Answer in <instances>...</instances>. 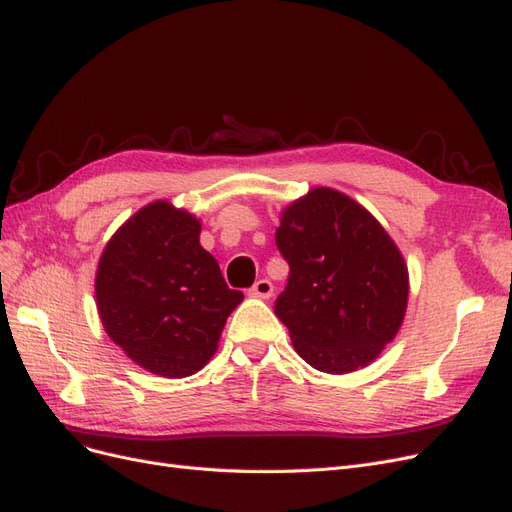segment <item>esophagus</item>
<instances>
[{
	"mask_svg": "<svg viewBox=\"0 0 512 512\" xmlns=\"http://www.w3.org/2000/svg\"><path fill=\"white\" fill-rule=\"evenodd\" d=\"M250 294H252V297H258V299H269L273 294V284L269 280H258L250 288Z\"/></svg>",
	"mask_w": 512,
	"mask_h": 512,
	"instance_id": "obj_1",
	"label": "esophagus"
}]
</instances>
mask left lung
I'll return each instance as SVG.
<instances>
[{"mask_svg":"<svg viewBox=\"0 0 512 512\" xmlns=\"http://www.w3.org/2000/svg\"><path fill=\"white\" fill-rule=\"evenodd\" d=\"M290 273L275 301L303 361L327 374L369 365L408 305V267L378 220L346 194L309 190L275 230Z\"/></svg>","mask_w":512,"mask_h":512,"instance_id":"8db88e82","label":"left lung"}]
</instances>
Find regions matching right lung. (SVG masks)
<instances>
[{
	"label": "right lung",
	"instance_id": "1",
	"mask_svg": "<svg viewBox=\"0 0 512 512\" xmlns=\"http://www.w3.org/2000/svg\"><path fill=\"white\" fill-rule=\"evenodd\" d=\"M200 222L166 200L143 207L106 243L96 301L108 337L164 378L192 376L218 350L243 292L226 286L198 241Z\"/></svg>",
	"mask_w": 512,
	"mask_h": 512
}]
</instances>
